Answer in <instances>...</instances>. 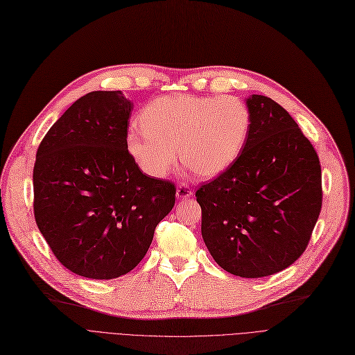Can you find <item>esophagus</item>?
Listing matches in <instances>:
<instances>
[{"mask_svg":"<svg viewBox=\"0 0 355 355\" xmlns=\"http://www.w3.org/2000/svg\"><path fill=\"white\" fill-rule=\"evenodd\" d=\"M191 196H193V190L189 187L187 184L182 182V184L178 185V187H177V197H178L180 200L190 198Z\"/></svg>","mask_w":355,"mask_h":355,"instance_id":"esophagus-1","label":"esophagus"}]
</instances>
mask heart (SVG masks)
Wrapping results in <instances>:
<instances>
[{
    "label": "heart",
    "mask_w": 355,
    "mask_h": 355,
    "mask_svg": "<svg viewBox=\"0 0 355 355\" xmlns=\"http://www.w3.org/2000/svg\"><path fill=\"white\" fill-rule=\"evenodd\" d=\"M142 128L126 134L129 155L141 170L164 178L181 162L201 178L225 173L246 146L252 114L233 96H162L149 102L139 115Z\"/></svg>",
    "instance_id": "b5f03b06"
}]
</instances>
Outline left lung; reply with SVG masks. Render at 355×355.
Segmentation results:
<instances>
[{
    "instance_id": "left-lung-1",
    "label": "left lung",
    "mask_w": 355,
    "mask_h": 355,
    "mask_svg": "<svg viewBox=\"0 0 355 355\" xmlns=\"http://www.w3.org/2000/svg\"><path fill=\"white\" fill-rule=\"evenodd\" d=\"M250 134L237 161L196 191L201 234L229 273L262 277L305 252L322 207L318 154L270 98L248 99Z\"/></svg>"
}]
</instances>
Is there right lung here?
<instances>
[{
    "label": "right lung",
    "instance_id": "obj_1",
    "mask_svg": "<svg viewBox=\"0 0 355 355\" xmlns=\"http://www.w3.org/2000/svg\"><path fill=\"white\" fill-rule=\"evenodd\" d=\"M132 107L121 90L90 92L37 149L35 223L59 262L85 277L132 270L175 204V184L142 174L128 153Z\"/></svg>",
    "mask_w": 355,
    "mask_h": 355
}]
</instances>
